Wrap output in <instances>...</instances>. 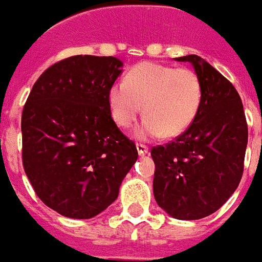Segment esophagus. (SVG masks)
<instances>
[{
	"label": "esophagus",
	"mask_w": 262,
	"mask_h": 262,
	"mask_svg": "<svg viewBox=\"0 0 262 262\" xmlns=\"http://www.w3.org/2000/svg\"><path fill=\"white\" fill-rule=\"evenodd\" d=\"M136 149L139 155H147V153H149V147H147L146 144L136 143Z\"/></svg>",
	"instance_id": "34e87169"
}]
</instances>
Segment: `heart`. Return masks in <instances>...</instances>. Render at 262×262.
Masks as SVG:
<instances>
[{"instance_id": "obj_1", "label": "heart", "mask_w": 262, "mask_h": 262, "mask_svg": "<svg viewBox=\"0 0 262 262\" xmlns=\"http://www.w3.org/2000/svg\"><path fill=\"white\" fill-rule=\"evenodd\" d=\"M201 98L200 78L193 69L153 62L130 68L107 92L112 119L122 129L136 122L143 105L146 118L136 132L142 139L179 136L194 122Z\"/></svg>"}]
</instances>
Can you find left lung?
I'll return each mask as SVG.
<instances>
[{"label": "left lung", "mask_w": 262, "mask_h": 262, "mask_svg": "<svg viewBox=\"0 0 262 262\" xmlns=\"http://www.w3.org/2000/svg\"><path fill=\"white\" fill-rule=\"evenodd\" d=\"M190 62L199 75L203 98L194 122L170 143L151 147L156 166L153 194L179 220H200L226 203L244 171L248 126L233 83L197 55Z\"/></svg>", "instance_id": "obj_1"}]
</instances>
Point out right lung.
<instances>
[{"label": "right lung", "instance_id": "1", "mask_svg": "<svg viewBox=\"0 0 262 262\" xmlns=\"http://www.w3.org/2000/svg\"><path fill=\"white\" fill-rule=\"evenodd\" d=\"M122 65L113 56L62 59L43 71L24 105V170L42 203L69 219L109 207L137 160L107 102Z\"/></svg>", "mask_w": 262, "mask_h": 262}]
</instances>
